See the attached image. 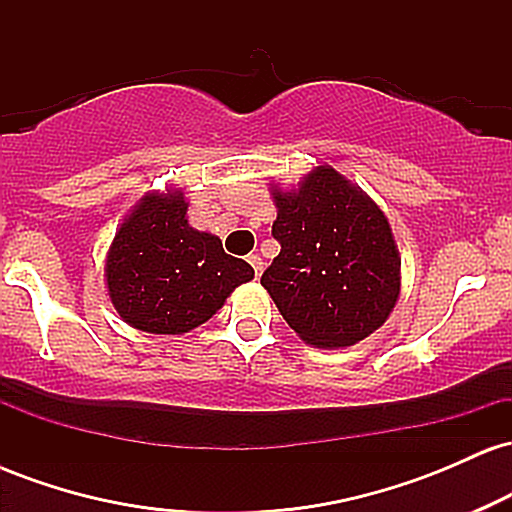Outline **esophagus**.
Listing matches in <instances>:
<instances>
[{"label":"esophagus","mask_w":512,"mask_h":512,"mask_svg":"<svg viewBox=\"0 0 512 512\" xmlns=\"http://www.w3.org/2000/svg\"><path fill=\"white\" fill-rule=\"evenodd\" d=\"M248 262H250V267L255 269V276H257V279H260V274H262V269H264L262 257H260V255H248Z\"/></svg>","instance_id":"obj_1"}]
</instances>
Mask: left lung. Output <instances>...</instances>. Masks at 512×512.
<instances>
[{
  "label": "left lung",
  "instance_id": "8db88e82",
  "mask_svg": "<svg viewBox=\"0 0 512 512\" xmlns=\"http://www.w3.org/2000/svg\"><path fill=\"white\" fill-rule=\"evenodd\" d=\"M281 252L262 286L305 344L354 346L385 325L402 289V257L385 211L332 166L296 190L272 185Z\"/></svg>",
  "mask_w": 512,
  "mask_h": 512
}]
</instances>
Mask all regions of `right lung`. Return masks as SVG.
Instances as JSON below:
<instances>
[{"label":"right lung","instance_id":"obj_1","mask_svg":"<svg viewBox=\"0 0 512 512\" xmlns=\"http://www.w3.org/2000/svg\"><path fill=\"white\" fill-rule=\"evenodd\" d=\"M252 276L248 262L223 252L219 236L187 223L180 187L139 199L105 257V286L117 315L149 334H185L204 325Z\"/></svg>","mask_w":512,"mask_h":512}]
</instances>
